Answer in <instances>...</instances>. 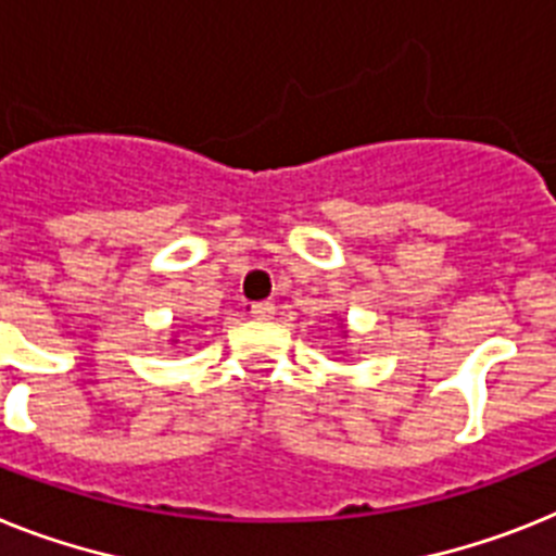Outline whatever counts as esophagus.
<instances>
[{"instance_id": "1", "label": "esophagus", "mask_w": 556, "mask_h": 556, "mask_svg": "<svg viewBox=\"0 0 556 556\" xmlns=\"http://www.w3.org/2000/svg\"><path fill=\"white\" fill-rule=\"evenodd\" d=\"M251 316H256V319H270L274 316V302H254L251 305Z\"/></svg>"}]
</instances>
